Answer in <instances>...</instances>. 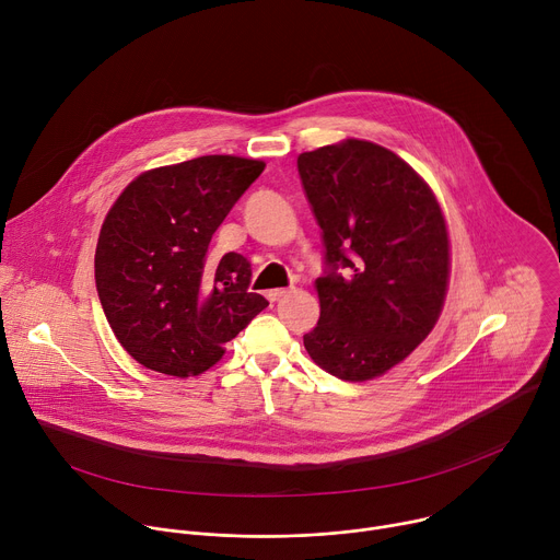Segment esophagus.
Returning <instances> with one entry per match:
<instances>
[{
    "label": "esophagus",
    "instance_id": "34e87169",
    "mask_svg": "<svg viewBox=\"0 0 560 560\" xmlns=\"http://www.w3.org/2000/svg\"><path fill=\"white\" fill-rule=\"evenodd\" d=\"M292 290H288V288H279V290H270L268 292V299L275 303V301H281L283 296H288Z\"/></svg>",
    "mask_w": 560,
    "mask_h": 560
}]
</instances>
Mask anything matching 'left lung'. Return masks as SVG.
Instances as JSON below:
<instances>
[{
    "instance_id": "1",
    "label": "left lung",
    "mask_w": 560,
    "mask_h": 560,
    "mask_svg": "<svg viewBox=\"0 0 560 560\" xmlns=\"http://www.w3.org/2000/svg\"><path fill=\"white\" fill-rule=\"evenodd\" d=\"M299 177L324 238L322 316L303 346L343 381L401 363L441 314L450 242L430 186L392 150L363 139L301 152Z\"/></svg>"
}]
</instances>
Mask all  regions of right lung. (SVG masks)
<instances>
[{
	"label": "right lung",
	"instance_id": "add662e5",
	"mask_svg": "<svg viewBox=\"0 0 560 560\" xmlns=\"http://www.w3.org/2000/svg\"><path fill=\"white\" fill-rule=\"evenodd\" d=\"M266 164L206 154L139 175L100 232L95 283L108 324L143 368L197 376L268 301L248 292L250 261L208 259L214 230Z\"/></svg>",
	"mask_w": 560,
	"mask_h": 560
}]
</instances>
